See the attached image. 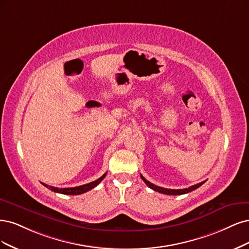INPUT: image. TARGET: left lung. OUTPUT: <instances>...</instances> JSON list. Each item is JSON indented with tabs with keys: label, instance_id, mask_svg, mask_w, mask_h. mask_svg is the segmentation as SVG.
I'll return each mask as SVG.
<instances>
[{
	"label": "left lung",
	"instance_id": "left-lung-1",
	"mask_svg": "<svg viewBox=\"0 0 249 249\" xmlns=\"http://www.w3.org/2000/svg\"><path fill=\"white\" fill-rule=\"evenodd\" d=\"M141 178L142 179L143 182L146 183V185H147L148 187H150L151 189H153V190H155V191H158V192H160V194L168 195V196H180V195L188 194V192H190V191H192V190H195V189L198 188L200 185H203V184L205 183V181H204V182H200V183H198V184H196V185H194V186H190V187H188V188H184V189H167V188H163V187H159V186H157V185H154L153 183H151V182H149L148 180H146L145 178H143L142 175H141Z\"/></svg>",
	"mask_w": 249,
	"mask_h": 249
}]
</instances>
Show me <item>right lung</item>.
<instances>
[{"label": "right lung", "instance_id": "right-lung-1", "mask_svg": "<svg viewBox=\"0 0 249 249\" xmlns=\"http://www.w3.org/2000/svg\"><path fill=\"white\" fill-rule=\"evenodd\" d=\"M107 176V173L104 174L103 176H101V177L97 180H95L91 183H88V184H85V185H81V186H77V187H71V188H58V187H53V186H49L46 185V184L42 183L43 185L46 187L51 189L52 191H54V192H58V194H62V195H69V196H76V195H82V194H85V192L91 190L92 188L96 187L98 185V184L104 179V177Z\"/></svg>", "mask_w": 249, "mask_h": 249}]
</instances>
